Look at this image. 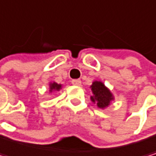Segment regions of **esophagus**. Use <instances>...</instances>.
Here are the masks:
<instances>
[{
  "mask_svg": "<svg viewBox=\"0 0 156 156\" xmlns=\"http://www.w3.org/2000/svg\"><path fill=\"white\" fill-rule=\"evenodd\" d=\"M72 84L76 85V86H80L81 85V80H72Z\"/></svg>",
  "mask_w": 156,
  "mask_h": 156,
  "instance_id": "1",
  "label": "esophagus"
}]
</instances>
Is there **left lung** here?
Here are the masks:
<instances>
[{
  "label": "left lung",
  "instance_id": "8db88e82",
  "mask_svg": "<svg viewBox=\"0 0 156 156\" xmlns=\"http://www.w3.org/2000/svg\"><path fill=\"white\" fill-rule=\"evenodd\" d=\"M94 95L91 97L93 102H96L100 108H104L109 105V102L113 99L111 93L105 85L100 81H94L91 86Z\"/></svg>",
  "mask_w": 156,
  "mask_h": 156
}]
</instances>
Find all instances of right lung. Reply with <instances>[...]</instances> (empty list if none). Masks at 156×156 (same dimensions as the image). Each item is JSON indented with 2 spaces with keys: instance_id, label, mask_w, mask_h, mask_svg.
I'll list each match as a JSON object with an SVG mask.
<instances>
[{
  "instance_id": "right-lung-1",
  "label": "right lung",
  "mask_w": 156,
  "mask_h": 156,
  "mask_svg": "<svg viewBox=\"0 0 156 156\" xmlns=\"http://www.w3.org/2000/svg\"><path fill=\"white\" fill-rule=\"evenodd\" d=\"M61 87H62L61 84H57L55 82L50 83V91H53V90H55V91H59V90L61 89Z\"/></svg>"
}]
</instances>
